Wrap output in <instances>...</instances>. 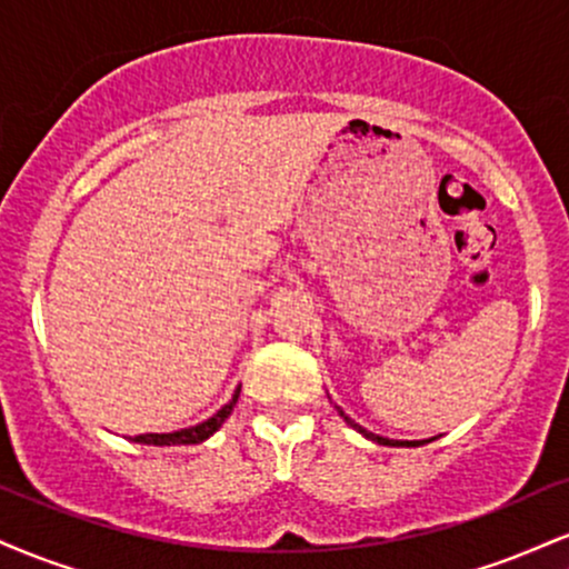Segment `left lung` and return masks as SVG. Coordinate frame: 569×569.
Wrapping results in <instances>:
<instances>
[{
	"label": "left lung",
	"mask_w": 569,
	"mask_h": 569,
	"mask_svg": "<svg viewBox=\"0 0 569 569\" xmlns=\"http://www.w3.org/2000/svg\"><path fill=\"white\" fill-rule=\"evenodd\" d=\"M335 409L339 411V417H342V420H345V422H348V426H350V428H356V430H358V433H361V436H367V439H369V441H375V443H382V447H415V443H420V441H396V439H385V436L369 433V430H367V428H361V426H358V422H352V420H350V417H348V415H345V411H342V409H339V407H335Z\"/></svg>",
	"instance_id": "left-lung-1"
}]
</instances>
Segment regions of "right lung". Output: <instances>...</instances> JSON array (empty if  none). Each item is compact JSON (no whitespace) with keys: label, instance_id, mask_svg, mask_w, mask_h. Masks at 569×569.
Instances as JSON below:
<instances>
[{"label":"right lung","instance_id":"obj_1","mask_svg":"<svg viewBox=\"0 0 569 569\" xmlns=\"http://www.w3.org/2000/svg\"><path fill=\"white\" fill-rule=\"evenodd\" d=\"M238 396H240V388L234 390V396L230 398V401H227L224 407L217 411V415L208 417L206 422H198V426H192V428L173 430V433H141V436H136L133 441L136 443H152V447H181V443H200V441L211 439V436L217 433L221 426H224L227 417L232 415L234 403H238Z\"/></svg>","mask_w":569,"mask_h":569}]
</instances>
